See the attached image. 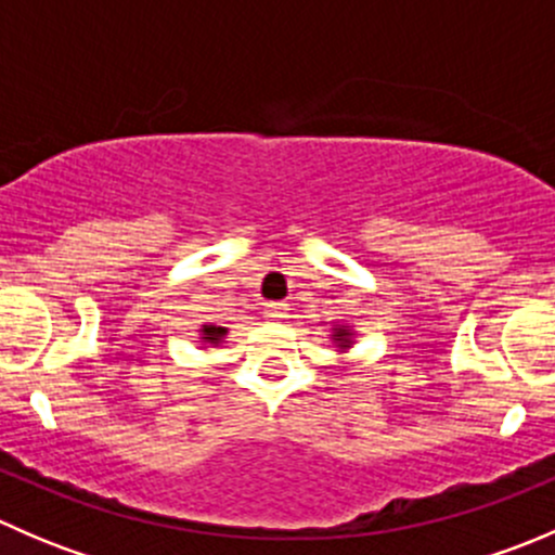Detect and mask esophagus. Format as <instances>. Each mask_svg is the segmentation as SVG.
<instances>
[{
  "mask_svg": "<svg viewBox=\"0 0 555 555\" xmlns=\"http://www.w3.org/2000/svg\"><path fill=\"white\" fill-rule=\"evenodd\" d=\"M266 313L271 319H282V317H287V306H284V304H268Z\"/></svg>",
  "mask_w": 555,
  "mask_h": 555,
  "instance_id": "obj_1",
  "label": "esophagus"
}]
</instances>
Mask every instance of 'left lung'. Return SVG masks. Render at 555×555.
<instances>
[{"instance_id": "left-lung-1", "label": "left lung", "mask_w": 555, "mask_h": 555, "mask_svg": "<svg viewBox=\"0 0 555 555\" xmlns=\"http://www.w3.org/2000/svg\"><path fill=\"white\" fill-rule=\"evenodd\" d=\"M346 338H349V335H346L344 330H338V333H335V340H340V346H346Z\"/></svg>"}]
</instances>
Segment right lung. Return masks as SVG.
Masks as SVG:
<instances>
[{
	"label": "right lung",
	"mask_w": 555,
	"mask_h": 555,
	"mask_svg": "<svg viewBox=\"0 0 555 555\" xmlns=\"http://www.w3.org/2000/svg\"><path fill=\"white\" fill-rule=\"evenodd\" d=\"M225 333H228V330L217 327V324H206V327H204V338L209 340V344H217V340H220Z\"/></svg>",
	"instance_id": "obj_1"
}]
</instances>
